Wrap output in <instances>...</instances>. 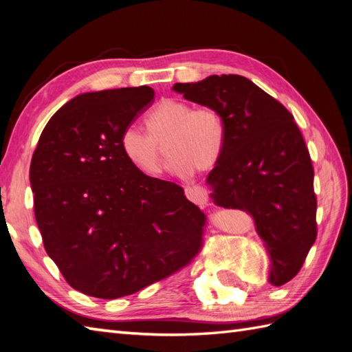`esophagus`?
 I'll return each instance as SVG.
<instances>
[{"instance_id":"34e87169","label":"esophagus","mask_w":352,"mask_h":352,"mask_svg":"<svg viewBox=\"0 0 352 352\" xmlns=\"http://www.w3.org/2000/svg\"><path fill=\"white\" fill-rule=\"evenodd\" d=\"M186 197L193 204L197 206H206L208 201V192L204 188H199V186H189V188L184 189Z\"/></svg>"}]
</instances>
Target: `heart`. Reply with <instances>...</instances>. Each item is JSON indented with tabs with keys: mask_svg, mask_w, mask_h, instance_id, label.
I'll use <instances>...</instances> for the list:
<instances>
[{
	"mask_svg": "<svg viewBox=\"0 0 352 352\" xmlns=\"http://www.w3.org/2000/svg\"><path fill=\"white\" fill-rule=\"evenodd\" d=\"M145 125L148 134L125 129L119 146L131 166L148 177L162 174L164 144L170 154L169 170L178 177L212 169L226 148L227 124L214 107L195 109L180 100H163L145 116Z\"/></svg>",
	"mask_w": 352,
	"mask_h": 352,
	"instance_id": "heart-1",
	"label": "heart"
}]
</instances>
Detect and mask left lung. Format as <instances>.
<instances>
[{"instance_id":"1","label":"left lung","mask_w":352,"mask_h":352,"mask_svg":"<svg viewBox=\"0 0 352 352\" xmlns=\"http://www.w3.org/2000/svg\"><path fill=\"white\" fill-rule=\"evenodd\" d=\"M172 89L223 115L227 142L207 177L210 197L216 206L252 216L271 260L269 283L283 286L300 272L318 233L315 172L294 116L251 80L234 74Z\"/></svg>"}]
</instances>
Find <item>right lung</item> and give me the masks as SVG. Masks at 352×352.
<instances>
[{
  "label": "right lung",
  "instance_id": "1",
  "mask_svg": "<svg viewBox=\"0 0 352 352\" xmlns=\"http://www.w3.org/2000/svg\"><path fill=\"white\" fill-rule=\"evenodd\" d=\"M153 98L148 86L77 95L37 142V227L65 280L85 295H131L189 265L203 245L206 214L183 188L142 174L119 146Z\"/></svg>",
  "mask_w": 352,
  "mask_h": 352
}]
</instances>
